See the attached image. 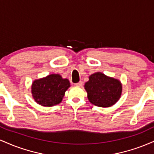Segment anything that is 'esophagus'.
<instances>
[{
	"instance_id": "1",
	"label": "esophagus",
	"mask_w": 154,
	"mask_h": 154,
	"mask_svg": "<svg viewBox=\"0 0 154 154\" xmlns=\"http://www.w3.org/2000/svg\"><path fill=\"white\" fill-rule=\"evenodd\" d=\"M75 85H76V86H79V87H80V86L82 85V81H79V82L76 83Z\"/></svg>"
}]
</instances>
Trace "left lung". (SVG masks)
<instances>
[{"instance_id":"obj_1","label":"left lung","mask_w":154,"mask_h":154,"mask_svg":"<svg viewBox=\"0 0 154 154\" xmlns=\"http://www.w3.org/2000/svg\"><path fill=\"white\" fill-rule=\"evenodd\" d=\"M88 98L97 106L109 107L119 99L122 93V84L118 79L109 77L101 72L90 76L89 81L85 85Z\"/></svg>"}]
</instances>
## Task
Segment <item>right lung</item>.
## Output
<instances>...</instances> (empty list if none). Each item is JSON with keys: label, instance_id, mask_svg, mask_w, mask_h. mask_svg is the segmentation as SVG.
<instances>
[{"label": "right lung", "instance_id": "1", "mask_svg": "<svg viewBox=\"0 0 154 154\" xmlns=\"http://www.w3.org/2000/svg\"><path fill=\"white\" fill-rule=\"evenodd\" d=\"M70 87L69 81L58 74L35 80L32 85V93L37 103L44 106H53L61 103L65 91Z\"/></svg>", "mask_w": 154, "mask_h": 154}]
</instances>
